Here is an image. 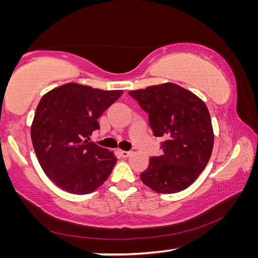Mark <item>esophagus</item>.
I'll list each match as a JSON object with an SVG mask.
<instances>
[{
	"instance_id": "1",
	"label": "esophagus",
	"mask_w": 258,
	"mask_h": 258,
	"mask_svg": "<svg viewBox=\"0 0 258 258\" xmlns=\"http://www.w3.org/2000/svg\"><path fill=\"white\" fill-rule=\"evenodd\" d=\"M118 152H119V155L121 157H124V158H127V157L131 156V154H132L131 151H125V150H118Z\"/></svg>"
}]
</instances>
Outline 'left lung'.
<instances>
[{
    "mask_svg": "<svg viewBox=\"0 0 258 258\" xmlns=\"http://www.w3.org/2000/svg\"><path fill=\"white\" fill-rule=\"evenodd\" d=\"M149 115L155 137L163 138V155L151 157L140 177L158 194L186 189L204 171L212 156L214 132L206 104L174 83L130 91Z\"/></svg>",
    "mask_w": 258,
    "mask_h": 258,
    "instance_id": "left-lung-1",
    "label": "left lung"
}]
</instances>
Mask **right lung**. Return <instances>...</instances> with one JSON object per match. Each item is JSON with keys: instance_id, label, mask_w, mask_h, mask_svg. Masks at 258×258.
<instances>
[{"instance_id": "1", "label": "right lung", "mask_w": 258, "mask_h": 258, "mask_svg": "<svg viewBox=\"0 0 258 258\" xmlns=\"http://www.w3.org/2000/svg\"><path fill=\"white\" fill-rule=\"evenodd\" d=\"M123 94L67 83L44 94L35 111L30 137L46 176L69 194L86 195L102 185L117 158L90 142L102 112Z\"/></svg>"}]
</instances>
